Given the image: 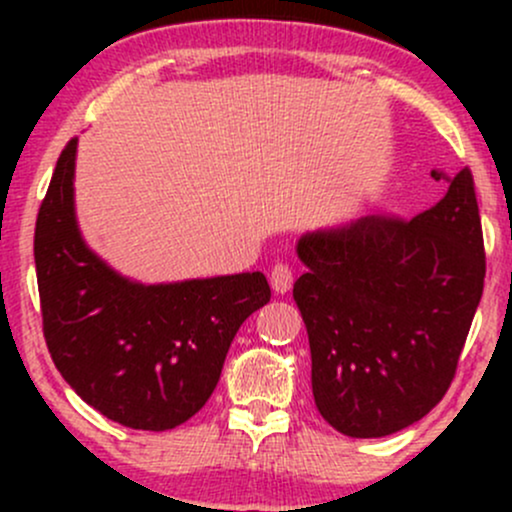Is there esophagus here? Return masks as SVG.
<instances>
[{"label":"esophagus","instance_id":"esophagus-1","mask_svg":"<svg viewBox=\"0 0 512 512\" xmlns=\"http://www.w3.org/2000/svg\"><path fill=\"white\" fill-rule=\"evenodd\" d=\"M269 286H272L276 293H284L286 289H289L291 286L289 267H276L272 272V279H269Z\"/></svg>","mask_w":512,"mask_h":512}]
</instances>
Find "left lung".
<instances>
[{"mask_svg":"<svg viewBox=\"0 0 512 512\" xmlns=\"http://www.w3.org/2000/svg\"><path fill=\"white\" fill-rule=\"evenodd\" d=\"M72 139L35 221L43 332L72 390L110 421L168 431L207 404L245 317L269 303L262 272L144 284L103 260L76 219Z\"/></svg>","mask_w":512,"mask_h":512,"instance_id":"obj_1","label":"left lung"}]
</instances>
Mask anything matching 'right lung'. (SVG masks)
Wrapping results in <instances>:
<instances>
[{
    "label": "right lung",
    "mask_w": 512,
    "mask_h": 512,
    "mask_svg": "<svg viewBox=\"0 0 512 512\" xmlns=\"http://www.w3.org/2000/svg\"><path fill=\"white\" fill-rule=\"evenodd\" d=\"M293 284L332 428L383 438L426 416L455 375L486 260L472 182L411 221L375 216L303 233Z\"/></svg>",
    "instance_id": "obj_1"
}]
</instances>
